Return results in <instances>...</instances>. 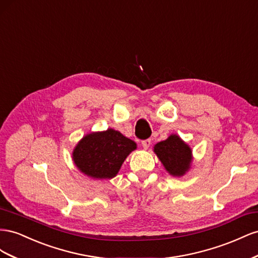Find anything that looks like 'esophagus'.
Segmentation results:
<instances>
[{"label": "esophagus", "instance_id": "1", "mask_svg": "<svg viewBox=\"0 0 258 258\" xmlns=\"http://www.w3.org/2000/svg\"><path fill=\"white\" fill-rule=\"evenodd\" d=\"M142 145H143V147H144L145 149H148L149 147H150V145H151V141H150V139H145V141L142 142Z\"/></svg>", "mask_w": 258, "mask_h": 258}]
</instances>
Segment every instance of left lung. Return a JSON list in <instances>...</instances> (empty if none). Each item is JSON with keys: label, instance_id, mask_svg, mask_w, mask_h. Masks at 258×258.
<instances>
[{"label": "left lung", "instance_id": "obj_1", "mask_svg": "<svg viewBox=\"0 0 258 258\" xmlns=\"http://www.w3.org/2000/svg\"><path fill=\"white\" fill-rule=\"evenodd\" d=\"M154 152L166 171L174 176L185 174L191 162V149L177 135H171L166 141L154 146Z\"/></svg>", "mask_w": 258, "mask_h": 258}]
</instances>
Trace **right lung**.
Here are the masks:
<instances>
[{
	"mask_svg": "<svg viewBox=\"0 0 258 258\" xmlns=\"http://www.w3.org/2000/svg\"><path fill=\"white\" fill-rule=\"evenodd\" d=\"M136 144L120 132L109 128L82 138L73 151L76 165L93 178H112Z\"/></svg>",
	"mask_w": 258,
	"mask_h": 258,
	"instance_id": "obj_1",
	"label": "right lung"
}]
</instances>
